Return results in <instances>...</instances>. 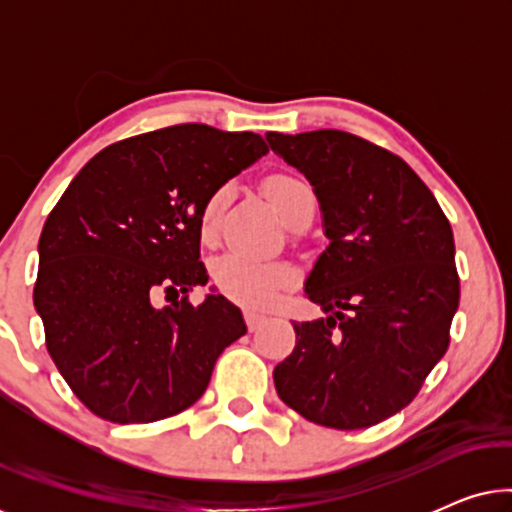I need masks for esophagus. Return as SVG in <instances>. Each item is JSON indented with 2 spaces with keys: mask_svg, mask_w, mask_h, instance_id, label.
Wrapping results in <instances>:
<instances>
[{
  "mask_svg": "<svg viewBox=\"0 0 512 512\" xmlns=\"http://www.w3.org/2000/svg\"><path fill=\"white\" fill-rule=\"evenodd\" d=\"M244 321H247V328H249V331L254 333V331H258V328L263 326L265 317H263V314H256V312H244Z\"/></svg>",
  "mask_w": 512,
  "mask_h": 512,
  "instance_id": "obj_1",
  "label": "esophagus"
}]
</instances>
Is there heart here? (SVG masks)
<instances>
[{
  "mask_svg": "<svg viewBox=\"0 0 512 512\" xmlns=\"http://www.w3.org/2000/svg\"><path fill=\"white\" fill-rule=\"evenodd\" d=\"M263 193L268 202L275 209L279 219L286 226L303 214L305 209H314V191L310 184L303 179L293 177V174H270L263 181ZM230 198V188L221 186L219 191L209 195L200 214V228L202 237H212L219 228V219L223 207ZM214 282L223 296L235 300V303L247 307H268L277 300L286 286L293 282V272L286 265L277 263H258L249 261V258L228 254L223 256L219 263L214 265Z\"/></svg>",
  "mask_w": 512,
  "mask_h": 512,
  "instance_id": "b5f03b06",
  "label": "heart"
}]
</instances>
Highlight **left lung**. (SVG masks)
<instances>
[{
  "mask_svg": "<svg viewBox=\"0 0 512 512\" xmlns=\"http://www.w3.org/2000/svg\"><path fill=\"white\" fill-rule=\"evenodd\" d=\"M307 177L328 247L305 293L328 317L293 321L282 401L314 424L368 429L403 410L450 345L459 307L454 237L438 200L394 153L342 130L268 132Z\"/></svg>",
  "mask_w": 512,
  "mask_h": 512,
  "instance_id": "obj_1",
  "label": "left lung"
}]
</instances>
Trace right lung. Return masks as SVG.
<instances>
[{
	"label": "right lung",
	"instance_id": "obj_1",
	"mask_svg": "<svg viewBox=\"0 0 512 512\" xmlns=\"http://www.w3.org/2000/svg\"><path fill=\"white\" fill-rule=\"evenodd\" d=\"M268 153L256 132L184 123L90 158L48 214L34 284L46 349L76 398L114 424L179 415L205 394L242 312L209 293L200 214L209 195ZM163 290L182 296L152 305Z\"/></svg>",
	"mask_w": 512,
	"mask_h": 512
}]
</instances>
